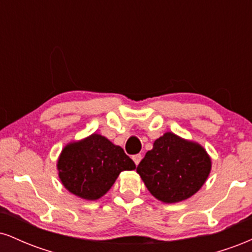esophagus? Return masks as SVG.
Masks as SVG:
<instances>
[{"mask_svg": "<svg viewBox=\"0 0 252 252\" xmlns=\"http://www.w3.org/2000/svg\"><path fill=\"white\" fill-rule=\"evenodd\" d=\"M132 160H134L135 164H136V166H137V164L140 163V161L142 160V155H141V154H136V155L132 156Z\"/></svg>", "mask_w": 252, "mask_h": 252, "instance_id": "1", "label": "esophagus"}]
</instances>
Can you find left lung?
<instances>
[{
    "label": "left lung",
    "mask_w": 252,
    "mask_h": 252,
    "mask_svg": "<svg viewBox=\"0 0 252 252\" xmlns=\"http://www.w3.org/2000/svg\"><path fill=\"white\" fill-rule=\"evenodd\" d=\"M211 158L199 143L166 132L136 168L158 200L174 204L195 194L211 172Z\"/></svg>",
    "instance_id": "left-lung-1"
}]
</instances>
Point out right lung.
<instances>
[{"label":"right lung","instance_id":"right-lung-1","mask_svg":"<svg viewBox=\"0 0 252 252\" xmlns=\"http://www.w3.org/2000/svg\"><path fill=\"white\" fill-rule=\"evenodd\" d=\"M57 167L63 187L86 200L99 199L111 189L121 172L136 168L120 146L99 134L65 146Z\"/></svg>","mask_w":252,"mask_h":252}]
</instances>
